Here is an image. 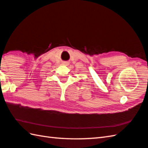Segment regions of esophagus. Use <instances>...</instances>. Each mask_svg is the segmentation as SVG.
Masks as SVG:
<instances>
[{
  "label": "esophagus",
  "instance_id": "obj_1",
  "mask_svg": "<svg viewBox=\"0 0 148 148\" xmlns=\"http://www.w3.org/2000/svg\"><path fill=\"white\" fill-rule=\"evenodd\" d=\"M65 64H66V63H65Z\"/></svg>",
  "mask_w": 148,
  "mask_h": 148
}]
</instances>
